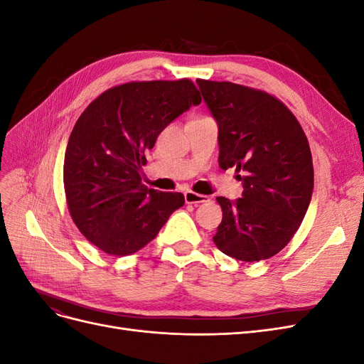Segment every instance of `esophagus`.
Wrapping results in <instances>:
<instances>
[{
  "label": "esophagus",
  "mask_w": 364,
  "mask_h": 364,
  "mask_svg": "<svg viewBox=\"0 0 364 364\" xmlns=\"http://www.w3.org/2000/svg\"><path fill=\"white\" fill-rule=\"evenodd\" d=\"M209 200L208 196H203V194H197V193H193V191H186L185 193V202L188 205H197V203H205Z\"/></svg>",
  "instance_id": "1"
}]
</instances>
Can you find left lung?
Returning a JSON list of instances; mask_svg holds the SVG:
<instances>
[{
    "label": "left lung",
    "mask_w": 364,
    "mask_h": 364,
    "mask_svg": "<svg viewBox=\"0 0 364 364\" xmlns=\"http://www.w3.org/2000/svg\"><path fill=\"white\" fill-rule=\"evenodd\" d=\"M218 126V165L235 167L243 196L217 197L223 218L215 246L240 261L277 255L299 229L314 171L299 121L278 98L230 82L197 80Z\"/></svg>",
    "instance_id": "left-lung-1"
}]
</instances>
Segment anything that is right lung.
Segmentation results:
<instances>
[{
  "label": "right lung",
  "instance_id": "right-lung-1",
  "mask_svg": "<svg viewBox=\"0 0 364 364\" xmlns=\"http://www.w3.org/2000/svg\"><path fill=\"white\" fill-rule=\"evenodd\" d=\"M200 102L188 79L153 80L111 87L85 109L65 151L63 185L87 241L109 255H130L183 206L182 193L142 185L141 170L161 132Z\"/></svg>",
  "mask_w": 364,
  "mask_h": 364
}]
</instances>
